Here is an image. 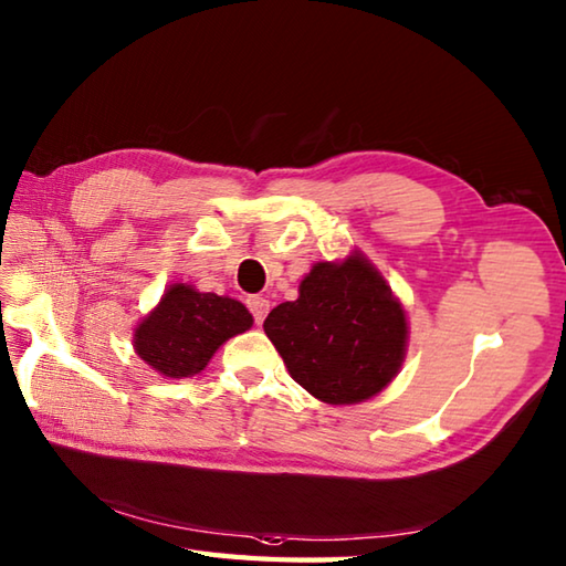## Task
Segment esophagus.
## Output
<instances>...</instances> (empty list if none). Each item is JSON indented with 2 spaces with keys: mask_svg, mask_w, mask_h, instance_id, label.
Returning <instances> with one entry per match:
<instances>
[{
  "mask_svg": "<svg viewBox=\"0 0 566 566\" xmlns=\"http://www.w3.org/2000/svg\"><path fill=\"white\" fill-rule=\"evenodd\" d=\"M247 306H249V312L254 314L256 324H262L266 319V314H270V300H264V296H249Z\"/></svg>",
  "mask_w": 566,
  "mask_h": 566,
  "instance_id": "1",
  "label": "esophagus"
}]
</instances>
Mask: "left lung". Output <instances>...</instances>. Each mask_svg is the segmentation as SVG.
<instances>
[{
	"label": "left lung",
	"instance_id": "8db88e82",
	"mask_svg": "<svg viewBox=\"0 0 566 566\" xmlns=\"http://www.w3.org/2000/svg\"><path fill=\"white\" fill-rule=\"evenodd\" d=\"M264 332L296 385L327 405H357L397 377L409 327L385 276L352 252L314 264L300 296L274 306Z\"/></svg>",
	"mask_w": 566,
	"mask_h": 566
}]
</instances>
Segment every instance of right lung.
<instances>
[{
    "mask_svg": "<svg viewBox=\"0 0 566 566\" xmlns=\"http://www.w3.org/2000/svg\"><path fill=\"white\" fill-rule=\"evenodd\" d=\"M252 314L232 296L171 284L134 329V349L169 379L195 377L227 339L252 327Z\"/></svg>",
    "mask_w": 566,
    "mask_h": 566,
    "instance_id": "1",
    "label": "right lung"
}]
</instances>
